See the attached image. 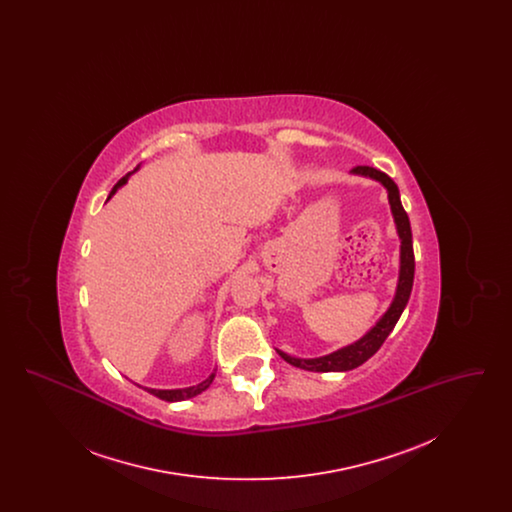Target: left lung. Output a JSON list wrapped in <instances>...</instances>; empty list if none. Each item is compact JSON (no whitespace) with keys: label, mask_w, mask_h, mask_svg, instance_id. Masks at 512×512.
I'll return each mask as SVG.
<instances>
[{"label":"left lung","mask_w":512,"mask_h":512,"mask_svg":"<svg viewBox=\"0 0 512 512\" xmlns=\"http://www.w3.org/2000/svg\"><path fill=\"white\" fill-rule=\"evenodd\" d=\"M349 174L353 176H361V178H370L378 184H382V188L388 194V203H390L391 217L395 224V232L399 238V274H397V286L395 293L391 299L390 307L382 313V317L378 318L365 334L359 340L343 345L340 349L322 355V357H313V359H303V357H293L290 353L276 349L278 355L290 363V365L303 368V370H311V372H345V370H353L357 366L363 365L368 361L390 336L391 330L395 328L397 320L403 315L411 290H413L414 280V253H413V232H411V222L409 217L401 205V195L397 184L391 180L386 172L376 171L372 167H355L351 169Z\"/></svg>","instance_id":"left-lung-1"}]
</instances>
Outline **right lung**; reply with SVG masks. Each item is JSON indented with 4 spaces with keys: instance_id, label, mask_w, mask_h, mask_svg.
<instances>
[{
    "instance_id": "1",
    "label": "right lung",
    "mask_w": 512,
    "mask_h": 512,
    "mask_svg": "<svg viewBox=\"0 0 512 512\" xmlns=\"http://www.w3.org/2000/svg\"><path fill=\"white\" fill-rule=\"evenodd\" d=\"M140 167L142 165H138L136 169L132 172H128L124 178H121L117 184H115V188L111 190V194L107 197V201L113 197V195L119 192V188H122L126 182H128V178L134 174V172L140 171ZM215 374H217V368L203 380V382H199V384H195V386H190V388H178V390H155V388H144L147 393H151V395H155V397H159V399H163V401H171V403H176V401H186V399H192L195 395H199L201 391L207 390L211 384H213V380H215ZM142 388V386H140Z\"/></svg>"
}]
</instances>
